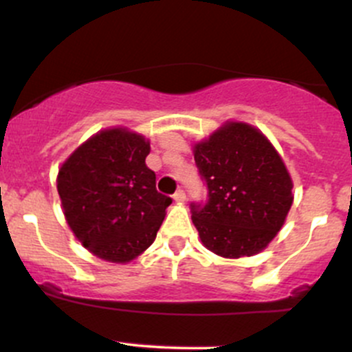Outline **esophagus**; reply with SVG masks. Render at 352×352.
<instances>
[{"label": "esophagus", "mask_w": 352, "mask_h": 352, "mask_svg": "<svg viewBox=\"0 0 352 352\" xmlns=\"http://www.w3.org/2000/svg\"><path fill=\"white\" fill-rule=\"evenodd\" d=\"M173 199H175L177 202H184V201H186V190L179 189L175 194H173Z\"/></svg>", "instance_id": "obj_1"}]
</instances>
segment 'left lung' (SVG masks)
Wrapping results in <instances>:
<instances>
[{
    "instance_id": "8db88e82",
    "label": "left lung",
    "mask_w": 352,
    "mask_h": 352,
    "mask_svg": "<svg viewBox=\"0 0 352 352\" xmlns=\"http://www.w3.org/2000/svg\"><path fill=\"white\" fill-rule=\"evenodd\" d=\"M206 204L192 202V223L208 250L250 257L278 235L293 204V182L267 138L245 122H226L194 146Z\"/></svg>"
}]
</instances>
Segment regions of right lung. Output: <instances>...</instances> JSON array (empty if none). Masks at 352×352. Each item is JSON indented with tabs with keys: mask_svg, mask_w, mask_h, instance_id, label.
<instances>
[{
	"mask_svg": "<svg viewBox=\"0 0 352 352\" xmlns=\"http://www.w3.org/2000/svg\"><path fill=\"white\" fill-rule=\"evenodd\" d=\"M150 143L116 127L85 141L63 163L58 192L66 221L85 248L124 264L155 242L172 199L146 166Z\"/></svg>",
	"mask_w": 352,
	"mask_h": 352,
	"instance_id": "right-lung-1",
	"label": "right lung"
}]
</instances>
